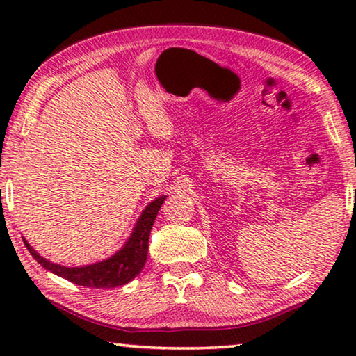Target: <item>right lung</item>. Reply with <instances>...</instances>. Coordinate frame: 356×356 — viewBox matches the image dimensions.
Here are the masks:
<instances>
[{
  "label": "right lung",
  "mask_w": 356,
  "mask_h": 356,
  "mask_svg": "<svg viewBox=\"0 0 356 356\" xmlns=\"http://www.w3.org/2000/svg\"><path fill=\"white\" fill-rule=\"evenodd\" d=\"M163 201L165 196H160L144 209V212L141 213L124 248H120L116 254L106 259V261L86 265V267L69 268L58 264H51L38 254L25 238H23V242H25L28 251L31 252V256L42 267L50 270L51 273L61 276V278L69 280L74 284L92 289H111L124 286L134 280L136 275H140L144 264H146L150 229H152L156 213H159Z\"/></svg>",
  "instance_id": "right-lung-1"
}]
</instances>
